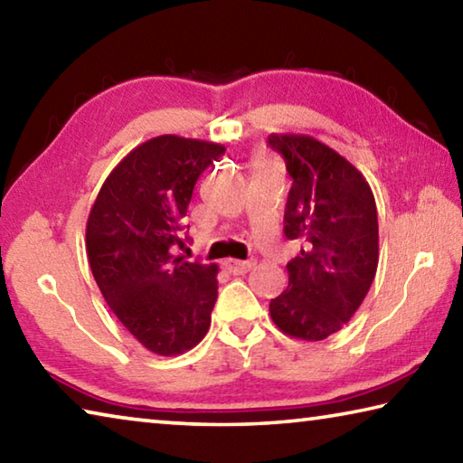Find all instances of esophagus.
Wrapping results in <instances>:
<instances>
[{
	"label": "esophagus",
	"mask_w": 463,
	"mask_h": 463,
	"mask_svg": "<svg viewBox=\"0 0 463 463\" xmlns=\"http://www.w3.org/2000/svg\"><path fill=\"white\" fill-rule=\"evenodd\" d=\"M253 261H239V260H224V263H222V268L229 271V273H232V276H242V273H247V271H250L253 269Z\"/></svg>",
	"instance_id": "1"
}]
</instances>
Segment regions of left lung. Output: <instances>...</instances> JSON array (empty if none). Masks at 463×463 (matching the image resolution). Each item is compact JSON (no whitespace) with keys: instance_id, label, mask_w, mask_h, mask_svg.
I'll return each instance as SVG.
<instances>
[{"instance_id":"left-lung-1","label":"left lung","mask_w":463,"mask_h":463,"mask_svg":"<svg viewBox=\"0 0 463 463\" xmlns=\"http://www.w3.org/2000/svg\"><path fill=\"white\" fill-rule=\"evenodd\" d=\"M292 177L284 232L300 241L286 265L288 288L269 302L281 333L323 341L362 307L378 269V210L362 171L308 135H269Z\"/></svg>"}]
</instances>
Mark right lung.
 I'll use <instances>...</instances> for the list:
<instances>
[{"instance_id":"right-lung-1","label":"right lung","mask_w":463,"mask_h":463,"mask_svg":"<svg viewBox=\"0 0 463 463\" xmlns=\"http://www.w3.org/2000/svg\"><path fill=\"white\" fill-rule=\"evenodd\" d=\"M226 151L210 140L161 135L132 148L106 177L88 216L85 249L108 307L161 357L195 347L210 328L218 265L185 261L182 218L194 185Z\"/></svg>"}]
</instances>
